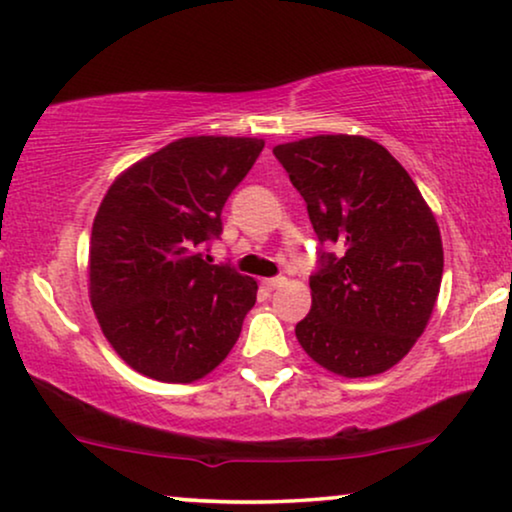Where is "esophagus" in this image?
<instances>
[{
	"instance_id": "1",
	"label": "esophagus",
	"mask_w": 512,
	"mask_h": 512,
	"mask_svg": "<svg viewBox=\"0 0 512 512\" xmlns=\"http://www.w3.org/2000/svg\"><path fill=\"white\" fill-rule=\"evenodd\" d=\"M283 283H285V278H283V276L264 278V281H262V288H264V290H276V288H281Z\"/></svg>"
}]
</instances>
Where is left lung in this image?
I'll return each mask as SVG.
<instances>
[{
	"instance_id": "1",
	"label": "left lung",
	"mask_w": 512,
	"mask_h": 512,
	"mask_svg": "<svg viewBox=\"0 0 512 512\" xmlns=\"http://www.w3.org/2000/svg\"><path fill=\"white\" fill-rule=\"evenodd\" d=\"M274 156L302 194L320 245L311 311L295 335L342 377H372L407 356L431 318L442 241L407 170L379 142L316 135Z\"/></svg>"
}]
</instances>
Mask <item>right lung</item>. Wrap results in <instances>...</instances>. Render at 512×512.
Wrapping results in <instances>:
<instances>
[{
	"label": "right lung",
	"mask_w": 512,
	"mask_h": 512,
	"mask_svg": "<svg viewBox=\"0 0 512 512\" xmlns=\"http://www.w3.org/2000/svg\"><path fill=\"white\" fill-rule=\"evenodd\" d=\"M262 149L257 138H182L128 168L102 199L91 304L112 349L145 377L189 384L234 349L257 283L208 250Z\"/></svg>",
	"instance_id": "add662e5"
}]
</instances>
